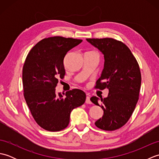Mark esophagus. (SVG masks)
Instances as JSON below:
<instances>
[{
	"label": "esophagus",
	"instance_id": "esophagus-1",
	"mask_svg": "<svg viewBox=\"0 0 159 159\" xmlns=\"http://www.w3.org/2000/svg\"><path fill=\"white\" fill-rule=\"evenodd\" d=\"M85 103H87V104H92V102H91V100H90V97L89 96H87L86 97Z\"/></svg>",
	"mask_w": 159,
	"mask_h": 159
}]
</instances>
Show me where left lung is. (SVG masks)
Wrapping results in <instances>:
<instances>
[{"instance_id":"left-lung-1","label":"left lung","mask_w":159,"mask_h":159,"mask_svg":"<svg viewBox=\"0 0 159 159\" xmlns=\"http://www.w3.org/2000/svg\"><path fill=\"white\" fill-rule=\"evenodd\" d=\"M87 41L98 48L104 57V67L95 88H107L109 94L101 98L100 105L96 96L91 101L102 107V118L96 126L104 130L119 129L126 124L139 100L141 75L139 66L129 48L113 38H87Z\"/></svg>"}]
</instances>
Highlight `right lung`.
<instances>
[{
  "mask_svg": "<svg viewBox=\"0 0 159 159\" xmlns=\"http://www.w3.org/2000/svg\"><path fill=\"white\" fill-rule=\"evenodd\" d=\"M82 39L50 37L30 50L22 69L24 96L36 123L43 129L60 131L68 126L70 113L85 102L83 91L73 89L56 93L59 79L66 74L63 59Z\"/></svg>",
  "mask_w": 159,
  "mask_h": 159,
  "instance_id": "add662e5",
  "label": "right lung"
}]
</instances>
